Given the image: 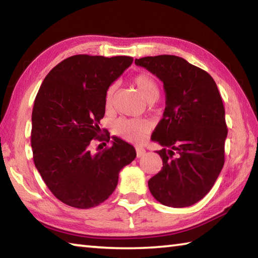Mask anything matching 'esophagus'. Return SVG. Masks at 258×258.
Masks as SVG:
<instances>
[{
	"instance_id": "obj_1",
	"label": "esophagus",
	"mask_w": 258,
	"mask_h": 258,
	"mask_svg": "<svg viewBox=\"0 0 258 258\" xmlns=\"http://www.w3.org/2000/svg\"><path fill=\"white\" fill-rule=\"evenodd\" d=\"M146 155V149L143 147H137V156L142 157Z\"/></svg>"
}]
</instances>
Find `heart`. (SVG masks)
Listing matches in <instances>:
<instances>
[{"label":"heart","instance_id":"obj_1","mask_svg":"<svg viewBox=\"0 0 258 258\" xmlns=\"http://www.w3.org/2000/svg\"><path fill=\"white\" fill-rule=\"evenodd\" d=\"M133 83L138 87L140 93L148 102H154L159 97V85L156 78L148 73H139L133 78ZM117 84L112 83L109 85L106 92V106L110 109L115 101V93ZM149 130L146 121L134 118H119L113 123V132L118 137L131 142H141Z\"/></svg>","mask_w":258,"mask_h":258}]
</instances>
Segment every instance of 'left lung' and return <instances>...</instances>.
I'll use <instances>...</instances> for the list:
<instances>
[{"instance_id":"obj_1","label":"left lung","mask_w":258,"mask_h":258,"mask_svg":"<svg viewBox=\"0 0 258 258\" xmlns=\"http://www.w3.org/2000/svg\"><path fill=\"white\" fill-rule=\"evenodd\" d=\"M164 83L166 107L152 140L164 148L161 171L148 181L157 202L189 207L206 196L224 165L225 110L207 72L176 55L135 59Z\"/></svg>"}]
</instances>
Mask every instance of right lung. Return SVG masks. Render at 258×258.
<instances>
[{
	"label": "right lung",
	"mask_w": 258,
	"mask_h": 258,
	"mask_svg": "<svg viewBox=\"0 0 258 258\" xmlns=\"http://www.w3.org/2000/svg\"><path fill=\"white\" fill-rule=\"evenodd\" d=\"M133 58L77 54L61 61L38 90L32 113L34 164L55 198L71 207H95L109 198L118 174L132 163L133 146L112 138L97 154L92 141L109 142L99 127L106 111V92Z\"/></svg>",
	"instance_id": "obj_1"
}]
</instances>
